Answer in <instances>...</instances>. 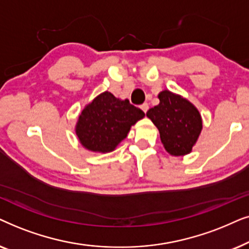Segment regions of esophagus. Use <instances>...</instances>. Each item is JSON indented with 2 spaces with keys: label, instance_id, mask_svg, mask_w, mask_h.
Here are the masks:
<instances>
[{
  "label": "esophagus",
  "instance_id": "obj_1",
  "mask_svg": "<svg viewBox=\"0 0 249 249\" xmlns=\"http://www.w3.org/2000/svg\"><path fill=\"white\" fill-rule=\"evenodd\" d=\"M141 109H142V110H143L144 112H147V111H148V109H149V105L147 104V102H145V104H143V105H141Z\"/></svg>",
  "mask_w": 249,
  "mask_h": 249
}]
</instances>
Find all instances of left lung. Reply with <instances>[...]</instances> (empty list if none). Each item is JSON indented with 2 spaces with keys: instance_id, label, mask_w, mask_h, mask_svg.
Returning <instances> with one entry per match:
<instances>
[{
  "instance_id": "8db88e82",
  "label": "left lung",
  "mask_w": 249,
  "mask_h": 249,
  "mask_svg": "<svg viewBox=\"0 0 249 249\" xmlns=\"http://www.w3.org/2000/svg\"><path fill=\"white\" fill-rule=\"evenodd\" d=\"M158 98L159 105L149 109L147 116L158 128L161 143L173 156L189 154L203 128L199 111L170 91L160 92Z\"/></svg>"
}]
</instances>
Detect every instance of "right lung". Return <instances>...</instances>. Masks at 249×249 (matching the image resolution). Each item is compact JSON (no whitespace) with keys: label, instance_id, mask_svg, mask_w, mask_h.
Here are the masks:
<instances>
[{"label":"right lung","instance_id":"1","mask_svg":"<svg viewBox=\"0 0 249 249\" xmlns=\"http://www.w3.org/2000/svg\"><path fill=\"white\" fill-rule=\"evenodd\" d=\"M143 116L144 112L128 100H119L110 92H104L83 109L76 134L89 150L112 151Z\"/></svg>","mask_w":249,"mask_h":249}]
</instances>
